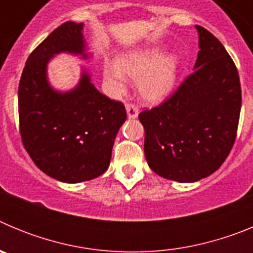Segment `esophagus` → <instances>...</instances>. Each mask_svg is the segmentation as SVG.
Returning <instances> with one entry per match:
<instances>
[{"instance_id":"esophagus-1","label":"esophagus","mask_w":253,"mask_h":253,"mask_svg":"<svg viewBox=\"0 0 253 253\" xmlns=\"http://www.w3.org/2000/svg\"><path fill=\"white\" fill-rule=\"evenodd\" d=\"M125 109H126V113H128L129 119H135L139 113V109H138L137 105L134 104H125Z\"/></svg>"}]
</instances>
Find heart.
<instances>
[{
	"mask_svg": "<svg viewBox=\"0 0 253 253\" xmlns=\"http://www.w3.org/2000/svg\"><path fill=\"white\" fill-rule=\"evenodd\" d=\"M178 66L180 62L176 55L162 59V53L158 49H144L122 55L118 64L106 62L104 75L114 92L123 93L126 90L128 77L138 82V91L143 100L158 102L173 90Z\"/></svg>",
	"mask_w": 253,
	"mask_h": 253,
	"instance_id": "1",
	"label": "heart"
}]
</instances>
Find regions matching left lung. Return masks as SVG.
I'll list each match as a JSON object with an SVG mask.
<instances>
[{
	"label": "left lung",
	"mask_w": 253,
	"mask_h": 253,
	"mask_svg": "<svg viewBox=\"0 0 253 253\" xmlns=\"http://www.w3.org/2000/svg\"><path fill=\"white\" fill-rule=\"evenodd\" d=\"M196 29L195 71L169 99L138 115L148 166L178 182H195L222 166L236 140L242 102L233 59L210 31Z\"/></svg>",
	"instance_id": "obj_1"
}]
</instances>
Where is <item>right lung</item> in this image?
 I'll list each match as a JSON object with an SVG mask.
<instances>
[{
	"label": "right lung",
	"instance_id": "right-lung-1",
	"mask_svg": "<svg viewBox=\"0 0 253 253\" xmlns=\"http://www.w3.org/2000/svg\"><path fill=\"white\" fill-rule=\"evenodd\" d=\"M84 24L58 26L29 55L19 84L20 135L44 173L76 184L102 175L110 165L118 130L126 119L123 102L96 90L84 73L75 90L59 93L46 81V64L60 51L84 53Z\"/></svg>",
	"mask_w": 253,
	"mask_h": 253
}]
</instances>
